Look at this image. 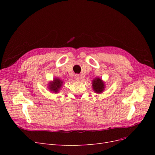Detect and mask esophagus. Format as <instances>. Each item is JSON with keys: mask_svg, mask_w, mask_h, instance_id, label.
I'll return each instance as SVG.
<instances>
[{"mask_svg": "<svg viewBox=\"0 0 155 155\" xmlns=\"http://www.w3.org/2000/svg\"><path fill=\"white\" fill-rule=\"evenodd\" d=\"M74 78L77 81H79V80H80V76H79V75H78V74L76 75V76H75V77H74Z\"/></svg>", "mask_w": 155, "mask_h": 155, "instance_id": "obj_1", "label": "esophagus"}]
</instances>
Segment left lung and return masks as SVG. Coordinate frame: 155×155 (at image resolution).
Here are the masks:
<instances>
[{
    "label": "left lung",
    "instance_id": "8db88e82",
    "mask_svg": "<svg viewBox=\"0 0 155 155\" xmlns=\"http://www.w3.org/2000/svg\"><path fill=\"white\" fill-rule=\"evenodd\" d=\"M92 89L97 94H101L105 91V83L100 78H95L92 80Z\"/></svg>",
    "mask_w": 155,
    "mask_h": 155
}]
</instances>
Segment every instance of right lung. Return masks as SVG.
Masks as SVG:
<instances>
[{
    "mask_svg": "<svg viewBox=\"0 0 155 155\" xmlns=\"http://www.w3.org/2000/svg\"><path fill=\"white\" fill-rule=\"evenodd\" d=\"M63 80H61V79H59V78H55L53 79V81L49 82L48 88L51 92L57 94L59 93L60 89L63 87Z\"/></svg>",
    "mask_w": 155,
    "mask_h": 155,
    "instance_id": "1",
    "label": "right lung"
}]
</instances>
